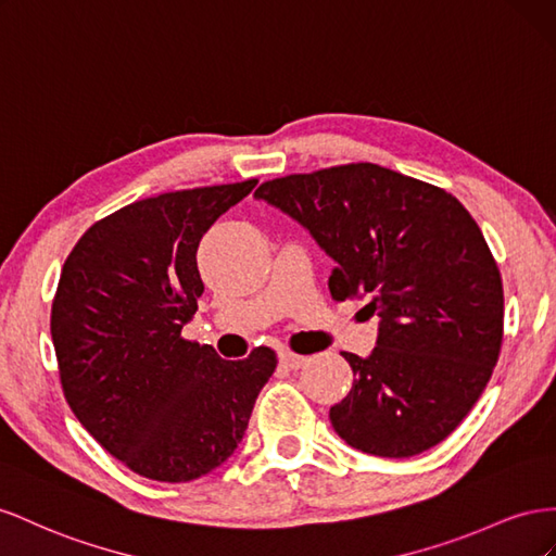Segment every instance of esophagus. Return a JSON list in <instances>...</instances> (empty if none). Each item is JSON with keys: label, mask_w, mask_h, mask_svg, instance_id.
<instances>
[{"label": "esophagus", "mask_w": 556, "mask_h": 556, "mask_svg": "<svg viewBox=\"0 0 556 556\" xmlns=\"http://www.w3.org/2000/svg\"><path fill=\"white\" fill-rule=\"evenodd\" d=\"M279 363H281L283 368L298 370V368L305 366L307 358H305V356H298V354H291V352H281V354H279Z\"/></svg>", "instance_id": "34e87169"}]
</instances>
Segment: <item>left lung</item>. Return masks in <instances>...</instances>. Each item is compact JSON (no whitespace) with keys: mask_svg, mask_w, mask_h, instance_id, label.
Here are the masks:
<instances>
[{"mask_svg":"<svg viewBox=\"0 0 556 556\" xmlns=\"http://www.w3.org/2000/svg\"><path fill=\"white\" fill-rule=\"evenodd\" d=\"M256 198L295 218L336 261L332 300L368 298L370 356L342 352L352 391L336 433L387 458L435 447L478 403L501 354L503 281L475 218L447 190L372 163L265 181Z\"/></svg>","mask_w":556,"mask_h":556,"instance_id":"8db88e82","label":"left lung"}]
</instances>
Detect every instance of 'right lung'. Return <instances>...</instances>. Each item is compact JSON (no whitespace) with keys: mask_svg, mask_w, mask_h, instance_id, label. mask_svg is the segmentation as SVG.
I'll return each instance as SVG.
<instances>
[{"mask_svg":"<svg viewBox=\"0 0 556 556\" xmlns=\"http://www.w3.org/2000/svg\"><path fill=\"white\" fill-rule=\"evenodd\" d=\"M258 179L137 200L90 226L62 265L51 336L65 399L100 445L141 478L190 482L240 445L277 368L181 338L204 283L198 244Z\"/></svg>","mask_w":556,"mask_h":556,"instance_id":"add662e5","label":"right lung"}]
</instances>
